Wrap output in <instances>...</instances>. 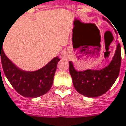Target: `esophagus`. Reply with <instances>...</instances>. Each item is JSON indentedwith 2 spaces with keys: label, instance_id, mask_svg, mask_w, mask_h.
<instances>
[{
  "label": "esophagus",
  "instance_id": "obj_1",
  "mask_svg": "<svg viewBox=\"0 0 126 126\" xmlns=\"http://www.w3.org/2000/svg\"><path fill=\"white\" fill-rule=\"evenodd\" d=\"M65 56H66V53H63V54H62V56H61V57H62V58H65Z\"/></svg>",
  "mask_w": 126,
  "mask_h": 126
}]
</instances>
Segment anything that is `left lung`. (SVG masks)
<instances>
[{
    "instance_id": "obj_1",
    "label": "left lung",
    "mask_w": 126,
    "mask_h": 126,
    "mask_svg": "<svg viewBox=\"0 0 126 126\" xmlns=\"http://www.w3.org/2000/svg\"><path fill=\"white\" fill-rule=\"evenodd\" d=\"M121 64V48L118 43L110 64L100 70L87 69L78 71L69 62V71L75 89L86 97H98L106 93L117 79Z\"/></svg>"
}]
</instances>
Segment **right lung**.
Returning <instances> with one entry per match:
<instances>
[{
  "label": "right lung",
  "instance_id": "1",
  "mask_svg": "<svg viewBox=\"0 0 126 126\" xmlns=\"http://www.w3.org/2000/svg\"><path fill=\"white\" fill-rule=\"evenodd\" d=\"M0 43V59L4 73L14 89L21 95L28 98H37L46 94L53 85L57 65L60 58L57 56L44 67L35 71L20 69L5 56Z\"/></svg>",
  "mask_w": 126,
  "mask_h": 126
}]
</instances>
